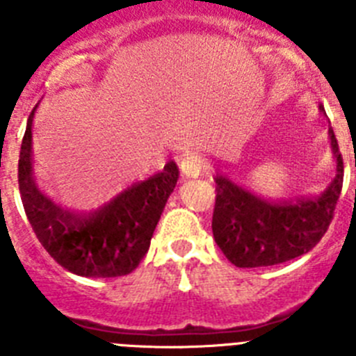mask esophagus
Instances as JSON below:
<instances>
[{
	"label": "esophagus",
	"instance_id": "1",
	"mask_svg": "<svg viewBox=\"0 0 356 356\" xmlns=\"http://www.w3.org/2000/svg\"><path fill=\"white\" fill-rule=\"evenodd\" d=\"M180 168L187 178H197L209 169V163L201 155H187L181 159Z\"/></svg>",
	"mask_w": 356,
	"mask_h": 356
}]
</instances>
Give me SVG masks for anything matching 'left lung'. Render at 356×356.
Wrapping results in <instances>:
<instances>
[{"instance_id":"1","label":"left lung","mask_w":356,"mask_h":356,"mask_svg":"<svg viewBox=\"0 0 356 356\" xmlns=\"http://www.w3.org/2000/svg\"><path fill=\"white\" fill-rule=\"evenodd\" d=\"M328 137L337 175L317 197L275 203L254 196L226 176H216L213 238L234 266H276L308 253L323 238L333 219L344 180V163L332 128Z\"/></svg>"}]
</instances>
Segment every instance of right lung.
<instances>
[{
    "label": "right lung",
    "mask_w": 356,
    "mask_h": 356,
    "mask_svg": "<svg viewBox=\"0 0 356 356\" xmlns=\"http://www.w3.org/2000/svg\"><path fill=\"white\" fill-rule=\"evenodd\" d=\"M37 108V106H35ZM26 122L19 153V193L28 221L55 262L78 276L115 278L131 273L149 250L159 219L178 181L176 163L135 184L102 209L74 213L55 205L39 191L31 169V124Z\"/></svg>",
    "instance_id": "add662e5"
}]
</instances>
